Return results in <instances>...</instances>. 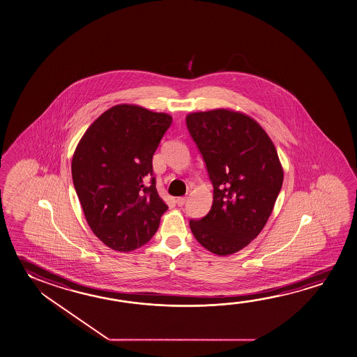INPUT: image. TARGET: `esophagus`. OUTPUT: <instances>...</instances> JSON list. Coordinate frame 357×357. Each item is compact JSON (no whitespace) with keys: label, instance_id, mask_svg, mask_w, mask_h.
<instances>
[{"label":"esophagus","instance_id":"1","mask_svg":"<svg viewBox=\"0 0 357 357\" xmlns=\"http://www.w3.org/2000/svg\"><path fill=\"white\" fill-rule=\"evenodd\" d=\"M176 204L178 207H182L183 204H186V197H177L176 198Z\"/></svg>","mask_w":357,"mask_h":357}]
</instances>
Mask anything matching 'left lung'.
I'll return each mask as SVG.
<instances>
[{"instance_id": "obj_1", "label": "left lung", "mask_w": 357, "mask_h": 357, "mask_svg": "<svg viewBox=\"0 0 357 357\" xmlns=\"http://www.w3.org/2000/svg\"><path fill=\"white\" fill-rule=\"evenodd\" d=\"M186 125L213 185L210 212L191 220L190 228L212 253L232 255L266 226L283 185V167L271 137L245 114H188Z\"/></svg>"}]
</instances>
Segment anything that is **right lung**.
Returning <instances> with one entry per match:
<instances>
[{
    "instance_id": "add662e5",
    "label": "right lung",
    "mask_w": 357,
    "mask_h": 357,
    "mask_svg": "<svg viewBox=\"0 0 357 357\" xmlns=\"http://www.w3.org/2000/svg\"><path fill=\"white\" fill-rule=\"evenodd\" d=\"M171 123L169 114L115 105L74 151L72 176L85 220L109 248L134 250L159 228L167 204L156 190L153 156Z\"/></svg>"
}]
</instances>
